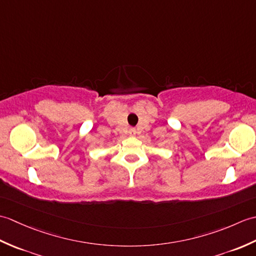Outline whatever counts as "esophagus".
<instances>
[{
    "instance_id": "1",
    "label": "esophagus",
    "mask_w": 256,
    "mask_h": 256,
    "mask_svg": "<svg viewBox=\"0 0 256 256\" xmlns=\"http://www.w3.org/2000/svg\"><path fill=\"white\" fill-rule=\"evenodd\" d=\"M135 133H136V131H135V128L130 130V134H135Z\"/></svg>"
}]
</instances>
